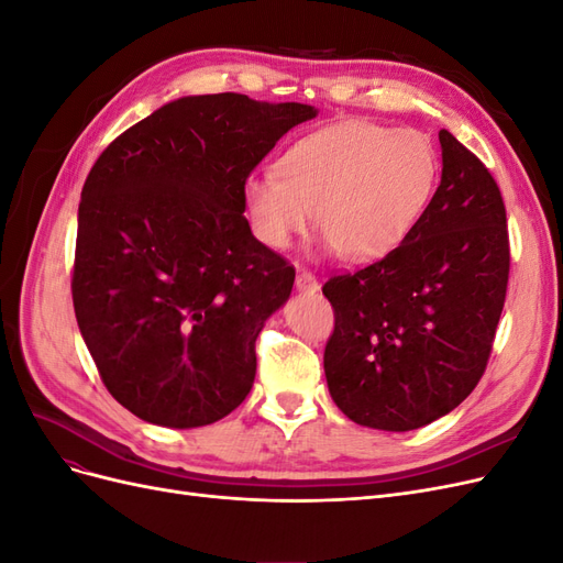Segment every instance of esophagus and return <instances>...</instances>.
Instances as JSON below:
<instances>
[{
    "label": "esophagus",
    "mask_w": 563,
    "mask_h": 563,
    "mask_svg": "<svg viewBox=\"0 0 563 563\" xmlns=\"http://www.w3.org/2000/svg\"><path fill=\"white\" fill-rule=\"evenodd\" d=\"M296 288H298V291H317L319 286H317V279H314L312 272L300 269L298 277H296Z\"/></svg>",
    "instance_id": "34e87169"
}]
</instances>
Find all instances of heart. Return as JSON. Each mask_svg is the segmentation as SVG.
Masks as SVG:
<instances>
[{
	"mask_svg": "<svg viewBox=\"0 0 563 563\" xmlns=\"http://www.w3.org/2000/svg\"><path fill=\"white\" fill-rule=\"evenodd\" d=\"M439 162L418 131L338 124L288 147L275 174L244 183L255 236L286 249L308 225L345 261H373L413 230L434 192Z\"/></svg>",
	"mask_w": 563,
	"mask_h": 563,
	"instance_id": "heart-1",
	"label": "heart"
}]
</instances>
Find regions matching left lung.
Listing matches in <instances>:
<instances>
[{"instance_id":"1","label":"left lung","mask_w":563,"mask_h":563,"mask_svg":"<svg viewBox=\"0 0 563 563\" xmlns=\"http://www.w3.org/2000/svg\"><path fill=\"white\" fill-rule=\"evenodd\" d=\"M441 183L413 230L385 258L333 275L323 296L333 333L329 391L356 424L418 430L465 401L482 380L509 279L498 183L439 131Z\"/></svg>"}]
</instances>
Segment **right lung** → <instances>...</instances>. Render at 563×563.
<instances>
[{"label":"right lung","mask_w":563,"mask_h":563,"mask_svg":"<svg viewBox=\"0 0 563 563\" xmlns=\"http://www.w3.org/2000/svg\"><path fill=\"white\" fill-rule=\"evenodd\" d=\"M317 114L242 93L187 96L103 150L81 187L73 302L100 380L133 416L201 428L255 378V338L296 269L255 240L244 183Z\"/></svg>","instance_id":"obj_1"}]
</instances>
